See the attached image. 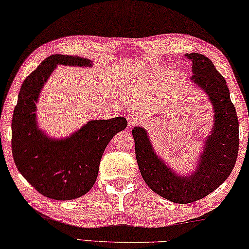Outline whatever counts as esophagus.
I'll use <instances>...</instances> for the list:
<instances>
[{
    "label": "esophagus",
    "mask_w": 249,
    "mask_h": 249,
    "mask_svg": "<svg viewBox=\"0 0 249 249\" xmlns=\"http://www.w3.org/2000/svg\"><path fill=\"white\" fill-rule=\"evenodd\" d=\"M127 120L129 125H136L141 121V117L136 112H129L127 114Z\"/></svg>",
    "instance_id": "obj_1"
}]
</instances>
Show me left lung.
<instances>
[{
    "mask_svg": "<svg viewBox=\"0 0 249 249\" xmlns=\"http://www.w3.org/2000/svg\"><path fill=\"white\" fill-rule=\"evenodd\" d=\"M193 60V81L209 95L215 109V125L205 143L196 173L178 177L154 154L146 130L132 129L136 158L149 188L177 204H189L213 193L234 169L239 149V124L224 76L200 53L187 54Z\"/></svg>",
    "mask_w": 249,
    "mask_h": 249,
    "instance_id": "left-lung-1",
    "label": "left lung"
}]
</instances>
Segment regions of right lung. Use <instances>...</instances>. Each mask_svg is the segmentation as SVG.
I'll list each match as a JSON object with an SVG mask.
<instances>
[{"label":"right lung","mask_w":249,"mask_h":249,"mask_svg":"<svg viewBox=\"0 0 249 249\" xmlns=\"http://www.w3.org/2000/svg\"><path fill=\"white\" fill-rule=\"evenodd\" d=\"M56 64L89 66L74 55H50L24 80L12 118V155L18 170L43 196L71 200L94 185L103 151L127 127L124 117L89 121L66 140L48 139L36 124V102Z\"/></svg>","instance_id":"1"}]
</instances>
